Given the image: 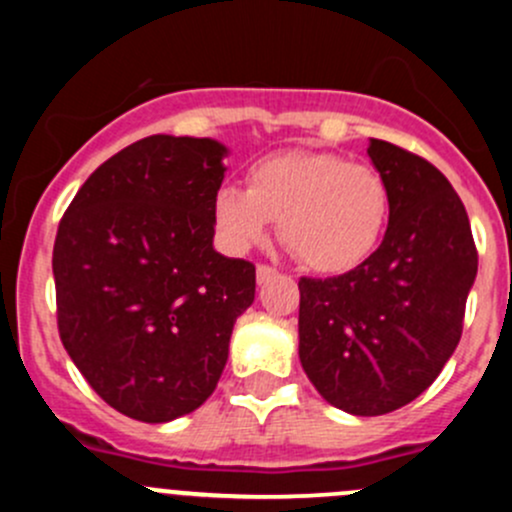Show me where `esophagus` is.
<instances>
[{"mask_svg": "<svg viewBox=\"0 0 512 512\" xmlns=\"http://www.w3.org/2000/svg\"><path fill=\"white\" fill-rule=\"evenodd\" d=\"M272 277H277L275 267H270V265H257V282H260V285H265V282H270Z\"/></svg>", "mask_w": 512, "mask_h": 512, "instance_id": "esophagus-1", "label": "esophagus"}]
</instances>
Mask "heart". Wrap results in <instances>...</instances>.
<instances>
[{
  "label": "heart",
  "mask_w": 512,
  "mask_h": 512,
  "mask_svg": "<svg viewBox=\"0 0 512 512\" xmlns=\"http://www.w3.org/2000/svg\"><path fill=\"white\" fill-rule=\"evenodd\" d=\"M389 205V185L374 165L337 153H282L252 165L247 190H218L215 223L242 252L262 245L277 220L282 242L304 267L347 272L376 250Z\"/></svg>",
  "instance_id": "1"
}]
</instances>
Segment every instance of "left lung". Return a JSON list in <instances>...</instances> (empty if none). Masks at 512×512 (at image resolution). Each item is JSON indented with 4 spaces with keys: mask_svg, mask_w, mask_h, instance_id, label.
Segmentation results:
<instances>
[{
    "mask_svg": "<svg viewBox=\"0 0 512 512\" xmlns=\"http://www.w3.org/2000/svg\"><path fill=\"white\" fill-rule=\"evenodd\" d=\"M366 153L389 185V227L354 270L299 280V361L329 404L381 416L421 396L456 352L478 252L436 165L376 138Z\"/></svg>",
    "mask_w": 512,
    "mask_h": 512,
    "instance_id": "1",
    "label": "left lung"
}]
</instances>
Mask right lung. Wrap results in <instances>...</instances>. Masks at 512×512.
Segmentation results:
<instances>
[{"label":"right lung","instance_id":"right-lung-1","mask_svg":"<svg viewBox=\"0 0 512 512\" xmlns=\"http://www.w3.org/2000/svg\"><path fill=\"white\" fill-rule=\"evenodd\" d=\"M227 148L148 136L89 175L54 242L56 324L91 389L146 423L208 401L255 265L213 247Z\"/></svg>","mask_w":512,"mask_h":512}]
</instances>
